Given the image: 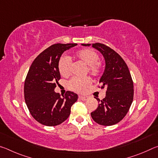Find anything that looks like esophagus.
I'll return each instance as SVG.
<instances>
[{
    "instance_id": "34e87169",
    "label": "esophagus",
    "mask_w": 158,
    "mask_h": 158,
    "mask_svg": "<svg viewBox=\"0 0 158 158\" xmlns=\"http://www.w3.org/2000/svg\"><path fill=\"white\" fill-rule=\"evenodd\" d=\"M79 98L80 99V100H83V101L86 100L87 99H88V98L85 97V96H81V95H79Z\"/></svg>"
}]
</instances>
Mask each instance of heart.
Here are the masks:
<instances>
[{
    "instance_id": "1",
    "label": "heart",
    "mask_w": 158,
    "mask_h": 158,
    "mask_svg": "<svg viewBox=\"0 0 158 158\" xmlns=\"http://www.w3.org/2000/svg\"><path fill=\"white\" fill-rule=\"evenodd\" d=\"M74 57L84 65H87V71L90 75L98 77L102 73V66L99 60V56L95 51L90 49H81L74 53ZM58 70L61 76L68 77L70 75L72 65L68 57L62 56L58 61ZM91 79L89 77L79 78L73 77L69 81V87L71 90L77 93H84L91 84Z\"/></svg>"
}]
</instances>
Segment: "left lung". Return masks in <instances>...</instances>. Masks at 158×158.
Here are the masks:
<instances>
[{"label": "left lung", "instance_id": "obj_1", "mask_svg": "<svg viewBox=\"0 0 158 158\" xmlns=\"http://www.w3.org/2000/svg\"><path fill=\"white\" fill-rule=\"evenodd\" d=\"M92 47L100 52L105 59V69L99 88H106V90L102 100L95 97L99 105L90 115L97 123L110 126L121 121L129 111L134 97L133 81L127 64L118 53L104 44L94 43Z\"/></svg>", "mask_w": 158, "mask_h": 158}]
</instances>
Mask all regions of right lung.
Wrapping results in <instances>:
<instances>
[{"mask_svg":"<svg viewBox=\"0 0 158 158\" xmlns=\"http://www.w3.org/2000/svg\"><path fill=\"white\" fill-rule=\"evenodd\" d=\"M77 44H54L37 56L29 68L24 83V98L36 121L47 126H56L69 117L71 106L78 99L68 91L63 97L54 91L60 79L58 61L64 52Z\"/></svg>","mask_w":158,"mask_h":158,"instance_id":"obj_1","label":"right lung"}]
</instances>
